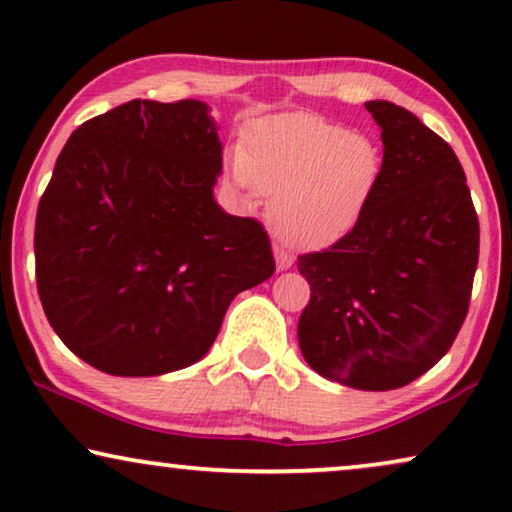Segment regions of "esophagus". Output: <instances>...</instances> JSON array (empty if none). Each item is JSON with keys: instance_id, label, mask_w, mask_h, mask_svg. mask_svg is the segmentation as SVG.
Masks as SVG:
<instances>
[{"instance_id": "1", "label": "esophagus", "mask_w": 512, "mask_h": 512, "mask_svg": "<svg viewBox=\"0 0 512 512\" xmlns=\"http://www.w3.org/2000/svg\"><path fill=\"white\" fill-rule=\"evenodd\" d=\"M275 261H277V270H289L293 265V256L284 247L275 244Z\"/></svg>"}]
</instances>
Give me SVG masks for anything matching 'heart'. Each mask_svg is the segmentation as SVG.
<instances>
[{
  "label": "heart",
  "mask_w": 512,
  "mask_h": 512,
  "mask_svg": "<svg viewBox=\"0 0 512 512\" xmlns=\"http://www.w3.org/2000/svg\"><path fill=\"white\" fill-rule=\"evenodd\" d=\"M242 191L270 195L268 221L293 247H317L347 235L366 212L382 153L366 135L314 114L261 118L247 149L230 156Z\"/></svg>",
  "instance_id": "heart-1"
}]
</instances>
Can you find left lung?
I'll return each instance as SVG.
<instances>
[{"mask_svg":"<svg viewBox=\"0 0 512 512\" xmlns=\"http://www.w3.org/2000/svg\"><path fill=\"white\" fill-rule=\"evenodd\" d=\"M382 128L380 179L359 223L298 256L310 303L300 352L326 380L389 391L447 354L464 324L480 223L452 146L394 102H366Z\"/></svg>","mask_w":512,"mask_h":512,"instance_id":"left-lung-1","label":"left lung"}]
</instances>
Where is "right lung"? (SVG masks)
Returning a JSON list of instances; mask_svg holds the SVG:
<instances>
[{
  "mask_svg": "<svg viewBox=\"0 0 512 512\" xmlns=\"http://www.w3.org/2000/svg\"><path fill=\"white\" fill-rule=\"evenodd\" d=\"M223 156L198 100H132L79 125L34 226L37 289L53 331L109 375L200 361L230 300L275 272L256 219L214 200Z\"/></svg>",
  "mask_w": 512,
  "mask_h": 512,
  "instance_id": "1",
  "label": "right lung"
}]
</instances>
